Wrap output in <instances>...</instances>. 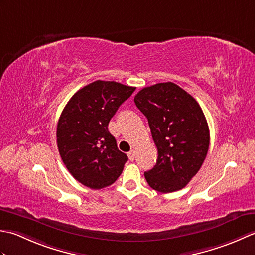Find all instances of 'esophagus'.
<instances>
[{
  "mask_svg": "<svg viewBox=\"0 0 255 255\" xmlns=\"http://www.w3.org/2000/svg\"><path fill=\"white\" fill-rule=\"evenodd\" d=\"M128 158L131 159V160H134V158H135V150L134 149L129 150V152L128 153Z\"/></svg>",
  "mask_w": 255,
  "mask_h": 255,
  "instance_id": "obj_1",
  "label": "esophagus"
}]
</instances>
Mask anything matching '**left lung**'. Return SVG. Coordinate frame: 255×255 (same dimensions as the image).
<instances>
[{
	"label": "left lung",
	"instance_id": "8db88e82",
	"mask_svg": "<svg viewBox=\"0 0 255 255\" xmlns=\"http://www.w3.org/2000/svg\"><path fill=\"white\" fill-rule=\"evenodd\" d=\"M134 102L145 117L156 145V165L145 179L159 193L177 191L198 173L209 148V128L200 106L174 82L143 88Z\"/></svg>",
	"mask_w": 255,
	"mask_h": 255
}]
</instances>
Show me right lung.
Listing matches in <instances>:
<instances>
[{
    "mask_svg": "<svg viewBox=\"0 0 255 255\" xmlns=\"http://www.w3.org/2000/svg\"><path fill=\"white\" fill-rule=\"evenodd\" d=\"M135 88L97 80L78 90L57 124V146L76 180L91 189L112 185L121 175L127 154L119 150L108 126Z\"/></svg>",
    "mask_w": 255,
    "mask_h": 255,
    "instance_id": "right-lung-1",
    "label": "right lung"
}]
</instances>
